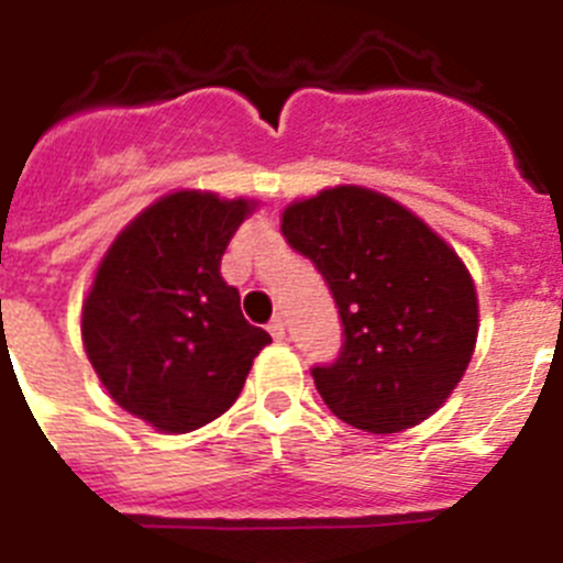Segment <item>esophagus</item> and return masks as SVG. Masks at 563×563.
Segmentation results:
<instances>
[{
	"label": "esophagus",
	"instance_id": "34e87169",
	"mask_svg": "<svg viewBox=\"0 0 563 563\" xmlns=\"http://www.w3.org/2000/svg\"><path fill=\"white\" fill-rule=\"evenodd\" d=\"M267 332H271V335L276 338V341H282V338H285V318H282V316L273 318L271 324H267Z\"/></svg>",
	"mask_w": 563,
	"mask_h": 563
}]
</instances>
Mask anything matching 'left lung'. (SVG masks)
Instances as JSON below:
<instances>
[{
    "label": "left lung",
    "mask_w": 563,
    "mask_h": 563,
    "mask_svg": "<svg viewBox=\"0 0 563 563\" xmlns=\"http://www.w3.org/2000/svg\"><path fill=\"white\" fill-rule=\"evenodd\" d=\"M282 233L324 276L341 316V352L312 366L332 415L372 434L429 420L465 375L479 332L460 256L409 208L357 186L292 202Z\"/></svg>",
    "instance_id": "8db88e82"
}]
</instances>
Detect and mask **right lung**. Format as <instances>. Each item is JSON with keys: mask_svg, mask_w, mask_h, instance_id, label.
I'll use <instances>...</instances> for the list:
<instances>
[{"mask_svg": "<svg viewBox=\"0 0 563 563\" xmlns=\"http://www.w3.org/2000/svg\"><path fill=\"white\" fill-rule=\"evenodd\" d=\"M251 211L208 191L168 194L123 228L98 267L84 350L112 400L157 431L186 434L231 409L271 343L220 273Z\"/></svg>", "mask_w": 563, "mask_h": 563, "instance_id": "add662e5", "label": "right lung"}]
</instances>
